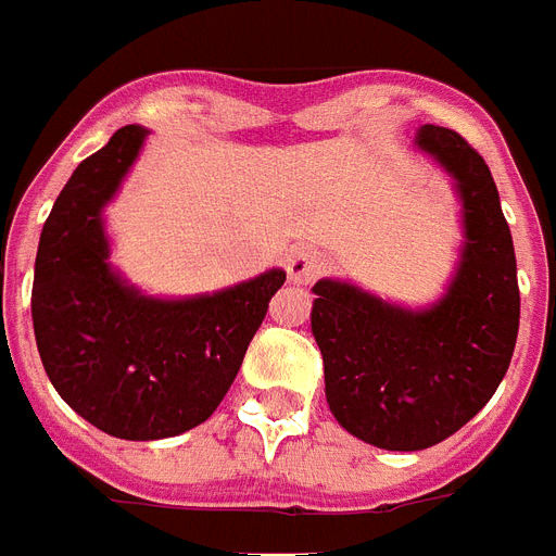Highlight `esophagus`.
Returning a JSON list of instances; mask_svg holds the SVG:
<instances>
[{
  "label": "esophagus",
  "instance_id": "34e87169",
  "mask_svg": "<svg viewBox=\"0 0 556 556\" xmlns=\"http://www.w3.org/2000/svg\"><path fill=\"white\" fill-rule=\"evenodd\" d=\"M324 269H327V261H324V255L315 250H309V247H301V250H295L287 258V273L295 283H312L320 273H324Z\"/></svg>",
  "mask_w": 556,
  "mask_h": 556
}]
</instances>
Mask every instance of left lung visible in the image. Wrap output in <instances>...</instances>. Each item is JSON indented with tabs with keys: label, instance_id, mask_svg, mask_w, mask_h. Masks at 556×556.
<instances>
[{
	"label": "left lung",
	"instance_id": "obj_1",
	"mask_svg": "<svg viewBox=\"0 0 556 556\" xmlns=\"http://www.w3.org/2000/svg\"><path fill=\"white\" fill-rule=\"evenodd\" d=\"M417 144L452 173L466 210V250L446 298L409 312L318 281L312 306L329 409L389 452L429 448L469 424L497 392L520 329L515 244L492 169L448 127L424 124Z\"/></svg>",
	"mask_w": 556,
	"mask_h": 556
}]
</instances>
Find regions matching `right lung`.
Returning a JSON list of instances; mask_svg holds the SVG:
<instances>
[{
  "label": "right lung",
  "instance_id": "add662e5",
  "mask_svg": "<svg viewBox=\"0 0 556 556\" xmlns=\"http://www.w3.org/2000/svg\"><path fill=\"white\" fill-rule=\"evenodd\" d=\"M144 136L127 124L73 169L41 227L30 295L50 383L87 424L122 440L176 438L204 424L287 281L269 269L187 301H153L118 281L99 213Z\"/></svg>",
  "mask_w": 556,
  "mask_h": 556
}]
</instances>
